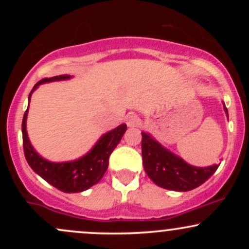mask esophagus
Returning a JSON list of instances; mask_svg holds the SVG:
<instances>
[{"mask_svg":"<svg viewBox=\"0 0 249 249\" xmlns=\"http://www.w3.org/2000/svg\"><path fill=\"white\" fill-rule=\"evenodd\" d=\"M125 122H126V125L128 127H137L141 124V119H139V117L134 112L127 113L126 117H125Z\"/></svg>","mask_w":249,"mask_h":249,"instance_id":"34e87169","label":"esophagus"}]
</instances>
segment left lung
<instances>
[{
	"label": "left lung",
	"instance_id": "left-lung-1",
	"mask_svg": "<svg viewBox=\"0 0 249 249\" xmlns=\"http://www.w3.org/2000/svg\"><path fill=\"white\" fill-rule=\"evenodd\" d=\"M224 104L226 116L227 107ZM142 165L146 174L156 185L177 192H187L204 184L218 170L219 164L196 167L188 164L172 151L164 147L148 132H142Z\"/></svg>",
	"mask_w": 249,
	"mask_h": 249
}]
</instances>
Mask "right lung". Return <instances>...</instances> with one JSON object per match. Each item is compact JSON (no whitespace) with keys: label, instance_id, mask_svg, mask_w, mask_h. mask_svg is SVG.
<instances>
[{"label":"right lung","instance_id":"1","mask_svg":"<svg viewBox=\"0 0 249 249\" xmlns=\"http://www.w3.org/2000/svg\"><path fill=\"white\" fill-rule=\"evenodd\" d=\"M72 78L70 75L55 76L51 78H44L36 83L29 93V102L34 91L41 84L56 81H68ZM29 112V105L22 121V136H23L24 156L28 164L34 172L38 174L45 181L49 182L57 190L64 193H78L87 191L96 185L108 166V157L121 142L122 137L126 131V124H121L113 130L101 136L93 147L81 158L70 161H50L43 158L41 154L31 145L27 132V118Z\"/></svg>","mask_w":249,"mask_h":249}]
</instances>
